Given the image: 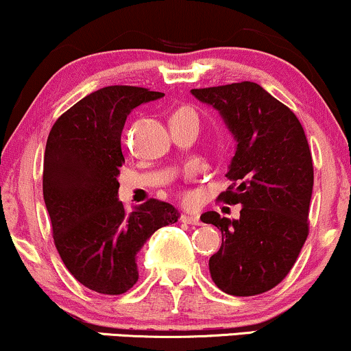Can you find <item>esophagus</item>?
Here are the masks:
<instances>
[{
	"mask_svg": "<svg viewBox=\"0 0 351 351\" xmlns=\"http://www.w3.org/2000/svg\"><path fill=\"white\" fill-rule=\"evenodd\" d=\"M181 222L184 223H191V226H201V219L199 216H196V214H183V216L180 217Z\"/></svg>",
	"mask_w": 351,
	"mask_h": 351,
	"instance_id": "esophagus-1",
	"label": "esophagus"
}]
</instances>
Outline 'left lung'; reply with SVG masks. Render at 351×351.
<instances>
[{"label":"left lung","mask_w":351,"mask_h":351,"mask_svg":"<svg viewBox=\"0 0 351 351\" xmlns=\"http://www.w3.org/2000/svg\"><path fill=\"white\" fill-rule=\"evenodd\" d=\"M221 112L237 150L219 201L242 204L240 219L216 210L201 221L216 226L222 245L209 260L219 289L232 296L267 293L288 276L309 235L314 167L296 114L252 82L191 90Z\"/></svg>","instance_id":"obj_1"}]
</instances>
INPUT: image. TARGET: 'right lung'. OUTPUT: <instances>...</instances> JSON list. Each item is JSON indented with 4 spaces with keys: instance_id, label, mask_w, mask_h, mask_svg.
I'll list each match as a JSON object with an SVG mask.
<instances>
[{
    "instance_id": "add662e5",
    "label": "right lung",
    "mask_w": 351,
    "mask_h": 351,
    "mask_svg": "<svg viewBox=\"0 0 351 351\" xmlns=\"http://www.w3.org/2000/svg\"><path fill=\"white\" fill-rule=\"evenodd\" d=\"M162 96L124 84L101 88L63 112L49 134L42 189L55 247L75 280L99 294L132 288L143 243L178 221L168 202L149 199L128 213L117 199L125 119Z\"/></svg>"
}]
</instances>
